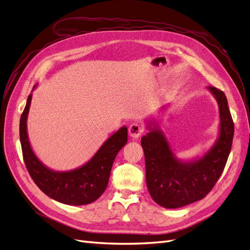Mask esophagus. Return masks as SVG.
Returning a JSON list of instances; mask_svg holds the SVG:
<instances>
[{
    "mask_svg": "<svg viewBox=\"0 0 250 250\" xmlns=\"http://www.w3.org/2000/svg\"><path fill=\"white\" fill-rule=\"evenodd\" d=\"M128 131H129V135L132 139H138L143 132V128L140 124L133 123L128 128Z\"/></svg>",
    "mask_w": 250,
    "mask_h": 250,
    "instance_id": "34e87169",
    "label": "esophagus"
}]
</instances>
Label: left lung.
Here are the masks:
<instances>
[{
	"label": "left lung",
	"instance_id": "8db88e82",
	"mask_svg": "<svg viewBox=\"0 0 250 250\" xmlns=\"http://www.w3.org/2000/svg\"><path fill=\"white\" fill-rule=\"evenodd\" d=\"M219 107L218 137L208 151L192 160L178 158L162 130L161 123L169 105L157 110L145 123L148 132L141 145L145 154L146 183L152 199L163 208H178L201 200L214 188L224 170L232 145L233 122L223 92L208 86Z\"/></svg>",
	"mask_w": 250,
	"mask_h": 250
}]
</instances>
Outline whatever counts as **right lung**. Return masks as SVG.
Listing matches in <instances>:
<instances>
[{
  "instance_id": "add662e5",
  "label": "right lung",
  "mask_w": 250,
  "mask_h": 250,
  "mask_svg": "<svg viewBox=\"0 0 250 250\" xmlns=\"http://www.w3.org/2000/svg\"><path fill=\"white\" fill-rule=\"evenodd\" d=\"M36 87L37 84L33 86L32 92ZM31 100L32 93L28 97L20 121L22 156L30 176L44 194L60 203L67 206H85L96 201L108 185L111 167L117 154L126 145L127 127H121L110 135L84 165L69 171H56L47 167L37 157L30 144L27 119Z\"/></svg>"
}]
</instances>
